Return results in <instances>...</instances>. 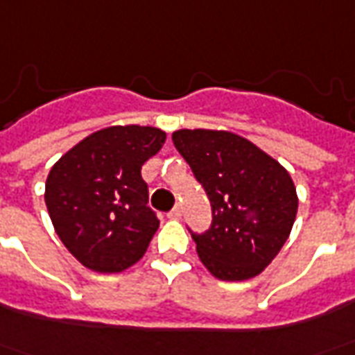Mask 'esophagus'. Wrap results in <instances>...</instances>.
Here are the masks:
<instances>
[{"label":"esophagus","mask_w":355,"mask_h":355,"mask_svg":"<svg viewBox=\"0 0 355 355\" xmlns=\"http://www.w3.org/2000/svg\"><path fill=\"white\" fill-rule=\"evenodd\" d=\"M167 217H169V219H180V217H182V207H180V205H175Z\"/></svg>","instance_id":"34e87169"}]
</instances>
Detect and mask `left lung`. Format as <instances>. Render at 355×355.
<instances>
[{
  "label": "left lung",
  "instance_id": "8db88e82",
  "mask_svg": "<svg viewBox=\"0 0 355 355\" xmlns=\"http://www.w3.org/2000/svg\"><path fill=\"white\" fill-rule=\"evenodd\" d=\"M173 144L211 202L209 230L192 232L196 252L220 281L263 271L288 238L298 196L288 171L242 136L227 130H177Z\"/></svg>",
  "mask_w": 355,
  "mask_h": 355
}]
</instances>
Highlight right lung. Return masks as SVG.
I'll list each match as a JSON object with an SVG mask.
<instances>
[{"label":"right lung","instance_id":"obj_1","mask_svg":"<svg viewBox=\"0 0 355 355\" xmlns=\"http://www.w3.org/2000/svg\"><path fill=\"white\" fill-rule=\"evenodd\" d=\"M167 135L153 126H107L57 161L46 180V205L57 236L92 271L135 265L159 227L148 207L142 165Z\"/></svg>","mask_w":355,"mask_h":355}]
</instances>
